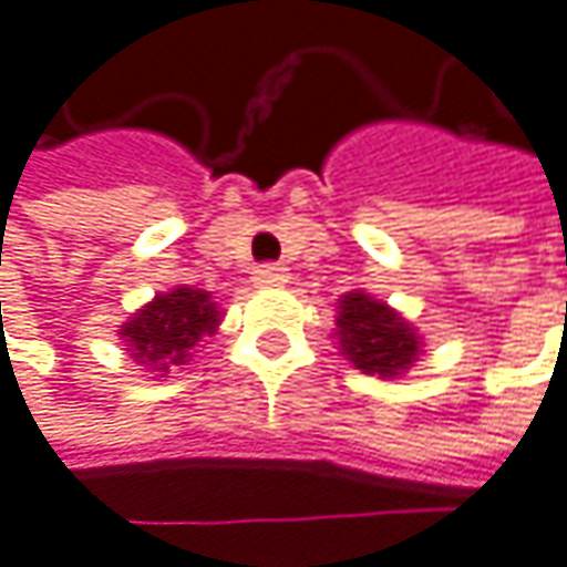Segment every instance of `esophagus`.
<instances>
[{
	"label": "esophagus",
	"mask_w": 567,
	"mask_h": 567,
	"mask_svg": "<svg viewBox=\"0 0 567 567\" xmlns=\"http://www.w3.org/2000/svg\"><path fill=\"white\" fill-rule=\"evenodd\" d=\"M251 281H255V286H286V281H289V268H281V265H275V261L258 265V268L251 271Z\"/></svg>",
	"instance_id": "obj_1"
}]
</instances>
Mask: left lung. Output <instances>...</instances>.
<instances>
[{"label":"left lung","mask_w":567,"mask_h":567,"mask_svg":"<svg viewBox=\"0 0 567 567\" xmlns=\"http://www.w3.org/2000/svg\"><path fill=\"white\" fill-rule=\"evenodd\" d=\"M339 309V342L362 372L392 379L415 362L419 336L385 302L365 292H352Z\"/></svg>","instance_id":"left-lung-1"}]
</instances>
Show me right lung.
I'll use <instances>...</instances> for the list:
<instances>
[{
	"label": "right lung",
	"instance_id": "add662e5",
	"mask_svg": "<svg viewBox=\"0 0 567 567\" xmlns=\"http://www.w3.org/2000/svg\"><path fill=\"white\" fill-rule=\"evenodd\" d=\"M218 309L208 292L198 289H172L158 296L132 322L122 326V339L138 365L152 372H168L172 365H185L188 352L218 329Z\"/></svg>",
	"mask_w": 567,
	"mask_h": 567
}]
</instances>
